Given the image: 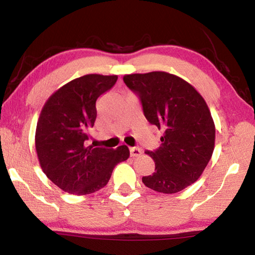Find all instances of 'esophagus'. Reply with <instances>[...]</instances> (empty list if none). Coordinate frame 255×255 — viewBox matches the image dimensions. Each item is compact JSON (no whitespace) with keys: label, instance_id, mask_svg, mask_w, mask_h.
<instances>
[{"label":"esophagus","instance_id":"esophagus-1","mask_svg":"<svg viewBox=\"0 0 255 255\" xmlns=\"http://www.w3.org/2000/svg\"><path fill=\"white\" fill-rule=\"evenodd\" d=\"M129 152H130V156H132V157L139 156V155L141 154L140 148H138V147H131V148H129Z\"/></svg>","mask_w":255,"mask_h":255}]
</instances>
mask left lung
Returning a JSON list of instances; mask_svg holds the SVG:
<instances>
[{"label": "left lung", "mask_w": 255, "mask_h": 255, "mask_svg": "<svg viewBox=\"0 0 255 255\" xmlns=\"http://www.w3.org/2000/svg\"><path fill=\"white\" fill-rule=\"evenodd\" d=\"M124 82L138 94L149 124L164 131L162 144L145 152L155 172L143 176L154 191L175 193L200 178L215 148L216 129L205 99L181 77L166 72L128 74Z\"/></svg>", "instance_id": "left-lung-1"}]
</instances>
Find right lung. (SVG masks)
<instances>
[{
	"label": "right lung",
	"instance_id": "right-lung-1",
	"mask_svg": "<svg viewBox=\"0 0 255 255\" xmlns=\"http://www.w3.org/2000/svg\"><path fill=\"white\" fill-rule=\"evenodd\" d=\"M117 75L88 74L72 80L48 98L37 123V156L41 170L63 191L83 196L105 187L115 166L129 157L127 146L116 149L86 146L97 118V99Z\"/></svg>",
	"mask_w": 255,
	"mask_h": 255
}]
</instances>
